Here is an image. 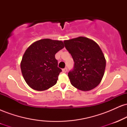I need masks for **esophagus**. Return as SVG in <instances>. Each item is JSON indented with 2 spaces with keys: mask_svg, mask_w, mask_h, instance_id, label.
<instances>
[{
  "mask_svg": "<svg viewBox=\"0 0 127 127\" xmlns=\"http://www.w3.org/2000/svg\"><path fill=\"white\" fill-rule=\"evenodd\" d=\"M67 72V68H64L63 69V73H66Z\"/></svg>",
  "mask_w": 127,
  "mask_h": 127,
  "instance_id": "esophagus-1",
  "label": "esophagus"
}]
</instances>
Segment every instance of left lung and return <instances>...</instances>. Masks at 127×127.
I'll use <instances>...</instances> for the list:
<instances>
[{"label":"left lung","mask_w":127,"mask_h":127,"mask_svg":"<svg viewBox=\"0 0 127 127\" xmlns=\"http://www.w3.org/2000/svg\"><path fill=\"white\" fill-rule=\"evenodd\" d=\"M64 43L75 62L73 70L68 73L71 84L84 91L97 87L104 74L106 63L98 45L82 36L64 40Z\"/></svg>","instance_id":"left-lung-1"}]
</instances>
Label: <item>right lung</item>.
I'll use <instances>...</instances> for the list:
<instances>
[{
	"label": "right lung",
	"mask_w": 127,
	"mask_h": 127,
	"mask_svg": "<svg viewBox=\"0 0 127 127\" xmlns=\"http://www.w3.org/2000/svg\"><path fill=\"white\" fill-rule=\"evenodd\" d=\"M64 47L62 40L43 39L26 49L20 64L24 80L30 88L45 91L56 84L62 69L55 55Z\"/></svg>",
	"instance_id": "add662e5"
}]
</instances>
